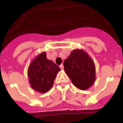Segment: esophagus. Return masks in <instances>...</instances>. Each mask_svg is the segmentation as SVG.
I'll return each instance as SVG.
<instances>
[{"label": "esophagus", "instance_id": "esophagus-1", "mask_svg": "<svg viewBox=\"0 0 123 123\" xmlns=\"http://www.w3.org/2000/svg\"><path fill=\"white\" fill-rule=\"evenodd\" d=\"M60 68L62 69V70H64V65L63 64H62V65H60Z\"/></svg>", "mask_w": 123, "mask_h": 123}]
</instances>
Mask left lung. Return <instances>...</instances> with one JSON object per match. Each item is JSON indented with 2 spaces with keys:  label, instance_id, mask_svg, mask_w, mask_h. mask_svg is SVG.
Listing matches in <instances>:
<instances>
[{
  "label": "left lung",
  "instance_id": "obj_1",
  "mask_svg": "<svg viewBox=\"0 0 123 123\" xmlns=\"http://www.w3.org/2000/svg\"><path fill=\"white\" fill-rule=\"evenodd\" d=\"M64 71L74 86L86 90L96 80V68L92 57L83 49L73 50L64 60Z\"/></svg>",
  "mask_w": 123,
  "mask_h": 123
}]
</instances>
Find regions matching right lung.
<instances>
[{"instance_id": "obj_1", "label": "right lung", "mask_w": 123, "mask_h": 123, "mask_svg": "<svg viewBox=\"0 0 123 123\" xmlns=\"http://www.w3.org/2000/svg\"><path fill=\"white\" fill-rule=\"evenodd\" d=\"M60 70L59 66L46 58V52L41 53L31 61L28 68L27 74L31 87L42 94L49 92Z\"/></svg>"}]
</instances>
